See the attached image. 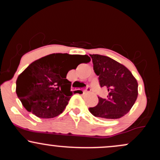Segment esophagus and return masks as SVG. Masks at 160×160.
<instances>
[{"instance_id": "esophagus-1", "label": "esophagus", "mask_w": 160, "mask_h": 160, "mask_svg": "<svg viewBox=\"0 0 160 160\" xmlns=\"http://www.w3.org/2000/svg\"><path fill=\"white\" fill-rule=\"evenodd\" d=\"M90 91H91V89L89 87V86H88V87H86V89H84L83 92H90Z\"/></svg>"}]
</instances>
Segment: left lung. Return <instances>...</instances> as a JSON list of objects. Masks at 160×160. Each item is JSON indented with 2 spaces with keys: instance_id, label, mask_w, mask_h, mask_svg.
I'll return each mask as SVG.
<instances>
[{
  "instance_id": "obj_1",
  "label": "left lung",
  "mask_w": 160,
  "mask_h": 160,
  "mask_svg": "<svg viewBox=\"0 0 160 160\" xmlns=\"http://www.w3.org/2000/svg\"><path fill=\"white\" fill-rule=\"evenodd\" d=\"M101 87L108 88L107 98H98V104L89 111L95 117L119 119L128 113L138 97V82L131 71L110 57L89 55Z\"/></svg>"
}]
</instances>
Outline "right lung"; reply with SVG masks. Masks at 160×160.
Listing matches in <instances>:
<instances>
[{"mask_svg":"<svg viewBox=\"0 0 160 160\" xmlns=\"http://www.w3.org/2000/svg\"><path fill=\"white\" fill-rule=\"evenodd\" d=\"M87 55L53 53L30 64L16 80V92L24 108L40 118H53L63 112L75 92L68 72L80 63H88Z\"/></svg>","mask_w":160,"mask_h":160,"instance_id":"1","label":"right lung"}]
</instances>
